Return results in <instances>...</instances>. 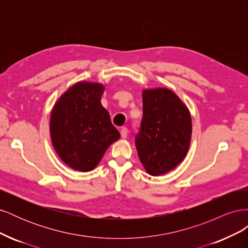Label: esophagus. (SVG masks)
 <instances>
[{
    "label": "esophagus",
    "mask_w": 248,
    "mask_h": 248,
    "mask_svg": "<svg viewBox=\"0 0 248 248\" xmlns=\"http://www.w3.org/2000/svg\"><path fill=\"white\" fill-rule=\"evenodd\" d=\"M121 137L123 139H126L127 137H128V129H127L126 127H122L121 128Z\"/></svg>",
    "instance_id": "1"
}]
</instances>
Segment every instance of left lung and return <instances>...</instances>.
Here are the masks:
<instances>
[{"label": "left lung", "mask_w": 248, "mask_h": 248, "mask_svg": "<svg viewBox=\"0 0 248 248\" xmlns=\"http://www.w3.org/2000/svg\"><path fill=\"white\" fill-rule=\"evenodd\" d=\"M191 131L190 112L174 92L167 88L142 91V119L136 146L148 174L163 175L182 162Z\"/></svg>", "instance_id": "obj_1"}]
</instances>
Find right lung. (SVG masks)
<instances>
[{
    "mask_svg": "<svg viewBox=\"0 0 248 248\" xmlns=\"http://www.w3.org/2000/svg\"><path fill=\"white\" fill-rule=\"evenodd\" d=\"M104 86L78 81L60 97L50 114L52 146L69 168L90 171L120 139L108 111L100 102Z\"/></svg>",
    "mask_w": 248,
    "mask_h": 248,
    "instance_id": "add662e5",
    "label": "right lung"
}]
</instances>
